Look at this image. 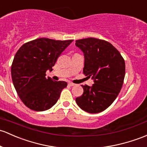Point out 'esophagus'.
Instances as JSON below:
<instances>
[{"label": "esophagus", "mask_w": 147, "mask_h": 147, "mask_svg": "<svg viewBox=\"0 0 147 147\" xmlns=\"http://www.w3.org/2000/svg\"><path fill=\"white\" fill-rule=\"evenodd\" d=\"M69 86H76V84H74V83H71V82H69Z\"/></svg>", "instance_id": "obj_1"}]
</instances>
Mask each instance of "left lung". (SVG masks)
I'll return each instance as SVG.
<instances>
[{
	"mask_svg": "<svg viewBox=\"0 0 147 147\" xmlns=\"http://www.w3.org/2000/svg\"><path fill=\"white\" fill-rule=\"evenodd\" d=\"M76 45L84 54L83 74L94 81L92 86H81L83 94L76 102L88 113L105 111L114 102L123 84V58L117 49L104 40L88 38L76 40Z\"/></svg>",
	"mask_w": 147,
	"mask_h": 147,
	"instance_id": "obj_1",
	"label": "left lung"
}]
</instances>
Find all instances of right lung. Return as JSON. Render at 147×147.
Returning a JSON list of instances; mask_svg holds the SVG:
<instances>
[{"label":"right lung","instance_id":"1","mask_svg":"<svg viewBox=\"0 0 147 147\" xmlns=\"http://www.w3.org/2000/svg\"><path fill=\"white\" fill-rule=\"evenodd\" d=\"M72 41L40 38L24 44L17 52L11 75L19 97L28 108L43 111L57 103L67 83L46 78L45 73L53 71L58 57Z\"/></svg>","mask_w":147,"mask_h":147}]
</instances>
